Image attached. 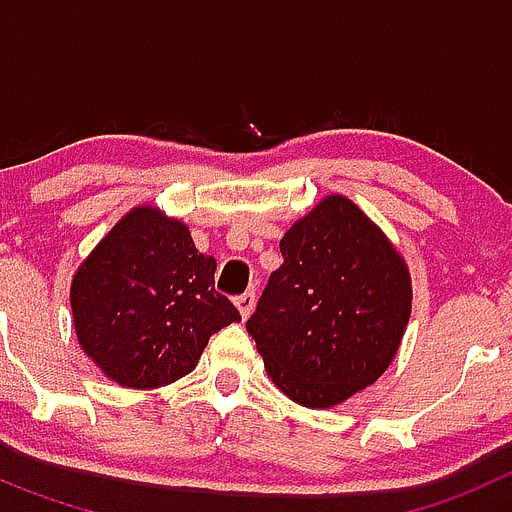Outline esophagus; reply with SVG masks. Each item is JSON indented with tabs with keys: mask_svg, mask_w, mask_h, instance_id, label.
<instances>
[{
	"mask_svg": "<svg viewBox=\"0 0 512 512\" xmlns=\"http://www.w3.org/2000/svg\"><path fill=\"white\" fill-rule=\"evenodd\" d=\"M253 305H256V295H253V292H243V295L235 297V307L241 310L243 318H248V315H251Z\"/></svg>",
	"mask_w": 512,
	"mask_h": 512,
	"instance_id": "esophagus-1",
	"label": "esophagus"
}]
</instances>
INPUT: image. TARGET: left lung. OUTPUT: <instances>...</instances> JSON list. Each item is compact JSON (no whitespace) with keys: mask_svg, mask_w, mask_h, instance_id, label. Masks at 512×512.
<instances>
[{"mask_svg":"<svg viewBox=\"0 0 512 512\" xmlns=\"http://www.w3.org/2000/svg\"><path fill=\"white\" fill-rule=\"evenodd\" d=\"M279 251L246 328L289 400L333 408L395 359L413 302L408 264L343 194L297 220Z\"/></svg>","mask_w":512,"mask_h":512,"instance_id":"1","label":"left lung"}]
</instances>
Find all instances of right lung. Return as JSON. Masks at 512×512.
Listing matches in <instances>:
<instances>
[{
	"label": "right lung",
	"mask_w": 512,
	"mask_h": 512,
	"mask_svg": "<svg viewBox=\"0 0 512 512\" xmlns=\"http://www.w3.org/2000/svg\"><path fill=\"white\" fill-rule=\"evenodd\" d=\"M215 269L187 225L156 207H135L74 274L79 346L122 387L156 390L182 379L212 333L241 320L215 292Z\"/></svg>",
	"instance_id": "1"
}]
</instances>
